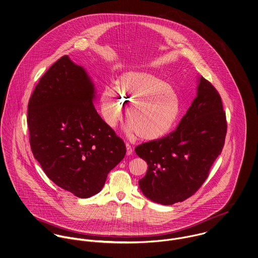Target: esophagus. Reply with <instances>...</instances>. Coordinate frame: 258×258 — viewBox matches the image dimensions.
Returning a JSON list of instances; mask_svg holds the SVG:
<instances>
[{"instance_id":"34e87169","label":"esophagus","mask_w":258,"mask_h":258,"mask_svg":"<svg viewBox=\"0 0 258 258\" xmlns=\"http://www.w3.org/2000/svg\"><path fill=\"white\" fill-rule=\"evenodd\" d=\"M125 147H126V155H133V148H132V146L130 145V144H125Z\"/></svg>"}]
</instances>
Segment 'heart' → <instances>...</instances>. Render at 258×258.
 Returning <instances> with one entry per match:
<instances>
[{"label": "heart", "mask_w": 258, "mask_h": 258, "mask_svg": "<svg viewBox=\"0 0 258 258\" xmlns=\"http://www.w3.org/2000/svg\"><path fill=\"white\" fill-rule=\"evenodd\" d=\"M101 100L104 118L110 126H115L121 119L122 103L128 104L127 131L137 133L144 141L165 136L175 123L180 110L175 91L163 79L147 72L122 75L114 82L113 90L103 89Z\"/></svg>", "instance_id": "heart-1"}]
</instances>
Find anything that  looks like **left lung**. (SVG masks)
Returning <instances> with one entry per match:
<instances>
[{
	"mask_svg": "<svg viewBox=\"0 0 258 258\" xmlns=\"http://www.w3.org/2000/svg\"><path fill=\"white\" fill-rule=\"evenodd\" d=\"M226 131L220 95L201 77L198 96L176 130L135 149L149 165L146 176L139 181L143 194L164 206L194 196L221 154Z\"/></svg>",
	"mask_w": 258,
	"mask_h": 258,
	"instance_id": "1",
	"label": "left lung"
}]
</instances>
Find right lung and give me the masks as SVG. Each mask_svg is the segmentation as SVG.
I'll return each instance as SVG.
<instances>
[{"label": "right lung", "instance_id": "1", "mask_svg": "<svg viewBox=\"0 0 258 258\" xmlns=\"http://www.w3.org/2000/svg\"><path fill=\"white\" fill-rule=\"evenodd\" d=\"M94 98L85 70L63 55L40 79L28 104L35 158L56 185L82 199L101 191L126 152L96 110Z\"/></svg>", "mask_w": 258, "mask_h": 258}]
</instances>
